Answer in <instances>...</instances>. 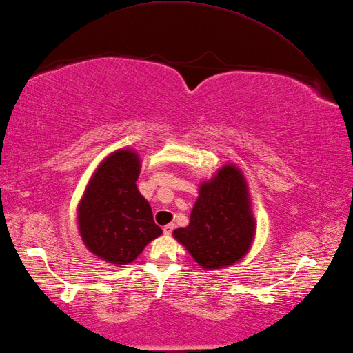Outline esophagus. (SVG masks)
<instances>
[{
    "instance_id": "esophagus-1",
    "label": "esophagus",
    "mask_w": 353,
    "mask_h": 353,
    "mask_svg": "<svg viewBox=\"0 0 353 353\" xmlns=\"http://www.w3.org/2000/svg\"><path fill=\"white\" fill-rule=\"evenodd\" d=\"M175 229V225H172V223H169V225H166L165 228H163V232H165V235H170L172 232H174Z\"/></svg>"
}]
</instances>
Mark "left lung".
<instances>
[{
  "label": "left lung",
  "instance_id": "left-lung-1",
  "mask_svg": "<svg viewBox=\"0 0 353 353\" xmlns=\"http://www.w3.org/2000/svg\"><path fill=\"white\" fill-rule=\"evenodd\" d=\"M254 229L245 179L238 168L226 165L201 184L190 225L175 229L174 236L202 268L217 270L245 256Z\"/></svg>",
  "mask_w": 353,
  "mask_h": 353
}]
</instances>
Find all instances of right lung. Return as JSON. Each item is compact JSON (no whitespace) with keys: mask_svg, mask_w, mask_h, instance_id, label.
<instances>
[{"mask_svg":"<svg viewBox=\"0 0 353 353\" xmlns=\"http://www.w3.org/2000/svg\"><path fill=\"white\" fill-rule=\"evenodd\" d=\"M141 160L134 151L118 150L100 163L77 206L83 244L100 259L127 265L161 229L148 201L136 187Z\"/></svg>","mask_w":353,"mask_h":353,"instance_id":"1","label":"right lung"}]
</instances>
